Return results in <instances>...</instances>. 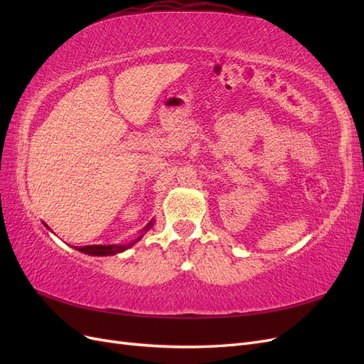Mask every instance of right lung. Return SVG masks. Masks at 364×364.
<instances>
[{
	"label": "right lung",
	"instance_id": "1",
	"mask_svg": "<svg viewBox=\"0 0 364 364\" xmlns=\"http://www.w3.org/2000/svg\"><path fill=\"white\" fill-rule=\"evenodd\" d=\"M46 226H47V225H46ZM151 226H153V220H151V222H150L144 229H142V234L147 232V230H149ZM47 228H48V226H47ZM142 234H141L136 240H134V241H132V243H127V245H105V246H102V245H92V246H75L74 249L86 253V255H92V257L117 255V253L124 252L126 249H129V247L134 246L135 243H138V241L142 238Z\"/></svg>",
	"mask_w": 364,
	"mask_h": 364
}]
</instances>
